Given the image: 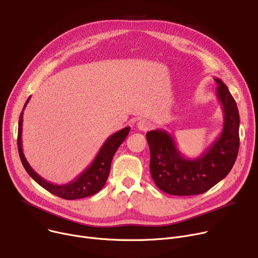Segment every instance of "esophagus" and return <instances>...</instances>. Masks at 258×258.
<instances>
[{"mask_svg": "<svg viewBox=\"0 0 258 258\" xmlns=\"http://www.w3.org/2000/svg\"><path fill=\"white\" fill-rule=\"evenodd\" d=\"M136 126H138V129L141 130V131H148L150 128H151V124L148 122L147 119H141L138 122V124H136Z\"/></svg>", "mask_w": 258, "mask_h": 258, "instance_id": "1", "label": "esophagus"}]
</instances>
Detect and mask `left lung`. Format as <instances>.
Wrapping results in <instances>:
<instances>
[{
	"label": "left lung",
	"instance_id": "8db88e82",
	"mask_svg": "<svg viewBox=\"0 0 258 258\" xmlns=\"http://www.w3.org/2000/svg\"><path fill=\"white\" fill-rule=\"evenodd\" d=\"M217 97L224 112V126L217 141L197 158L180 152L173 136L157 129L147 133L150 172L156 186L174 196L200 195L231 171L239 148V114L236 103L224 82L215 78Z\"/></svg>",
	"mask_w": 258,
	"mask_h": 258
}]
</instances>
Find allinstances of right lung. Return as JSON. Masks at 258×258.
<instances>
[{"label":"right lung","mask_w":258,"mask_h":258,"mask_svg":"<svg viewBox=\"0 0 258 258\" xmlns=\"http://www.w3.org/2000/svg\"><path fill=\"white\" fill-rule=\"evenodd\" d=\"M29 100H30V97L26 101L23 111L20 115L19 132H18V148H19V153H20L22 163L27 173L30 175V177H31L33 180H35L36 182L44 189H47L51 194L57 197H60V198L66 199V200L81 199V198H85V197L93 196L98 191H100L102 187L105 185L106 180L108 178L112 157L116 152L118 147L122 145L124 140L127 138L128 133L130 132V127H126L122 130L113 133L111 136H109V138L104 143V145L102 146V148L100 149L99 153L97 154L92 164H90L88 168L75 180L63 185L53 184L49 182V181L41 178L36 172L33 171V169L30 166V164L28 163L23 153V148H22L23 113Z\"/></svg>","instance_id":"right-lung-1"}]
</instances>
